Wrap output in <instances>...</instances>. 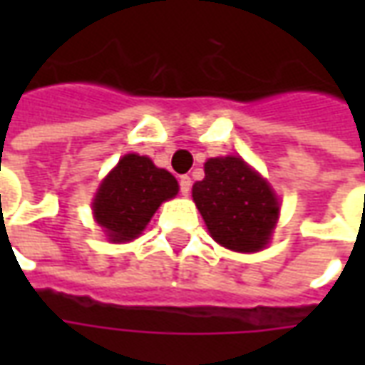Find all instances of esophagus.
<instances>
[{
	"label": "esophagus",
	"mask_w": 365,
	"mask_h": 365,
	"mask_svg": "<svg viewBox=\"0 0 365 365\" xmlns=\"http://www.w3.org/2000/svg\"><path fill=\"white\" fill-rule=\"evenodd\" d=\"M180 191H182L183 195H187L191 191V178L190 175H182L180 178Z\"/></svg>",
	"instance_id": "obj_1"
}]
</instances>
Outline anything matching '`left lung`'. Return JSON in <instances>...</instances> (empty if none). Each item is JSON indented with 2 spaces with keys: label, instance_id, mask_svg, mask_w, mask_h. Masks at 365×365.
Here are the masks:
<instances>
[{
  "label": "left lung",
  "instance_id": "obj_1",
  "mask_svg": "<svg viewBox=\"0 0 365 365\" xmlns=\"http://www.w3.org/2000/svg\"><path fill=\"white\" fill-rule=\"evenodd\" d=\"M193 201L211 237L237 252L268 245L279 213L274 191L238 156L207 160L205 178L193 185Z\"/></svg>",
  "mask_w": 365,
  "mask_h": 365
}]
</instances>
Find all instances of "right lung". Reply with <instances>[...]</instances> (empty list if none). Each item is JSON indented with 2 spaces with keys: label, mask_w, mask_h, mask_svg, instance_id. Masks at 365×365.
<instances>
[{
  "label": "right lung",
  "mask_w": 365,
  "mask_h": 365,
  "mask_svg": "<svg viewBox=\"0 0 365 365\" xmlns=\"http://www.w3.org/2000/svg\"><path fill=\"white\" fill-rule=\"evenodd\" d=\"M178 193V182L150 158L127 154L99 185L93 215L113 242L133 240L144 230L162 201Z\"/></svg>",
  "instance_id": "1"
}]
</instances>
